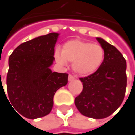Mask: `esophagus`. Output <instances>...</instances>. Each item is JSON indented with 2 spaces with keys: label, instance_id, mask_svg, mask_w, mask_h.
Masks as SVG:
<instances>
[{
  "label": "esophagus",
  "instance_id": "34e87169",
  "mask_svg": "<svg viewBox=\"0 0 135 135\" xmlns=\"http://www.w3.org/2000/svg\"><path fill=\"white\" fill-rule=\"evenodd\" d=\"M68 79H69V81H73V80L75 79V77L73 75L69 74V77H68Z\"/></svg>",
  "mask_w": 135,
  "mask_h": 135
}]
</instances>
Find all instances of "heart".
<instances>
[{
    "instance_id": "obj_1",
    "label": "heart",
    "mask_w": 135,
    "mask_h": 135,
    "mask_svg": "<svg viewBox=\"0 0 135 135\" xmlns=\"http://www.w3.org/2000/svg\"><path fill=\"white\" fill-rule=\"evenodd\" d=\"M105 51L99 44L74 40L63 45L61 53L55 52L56 60L60 64L66 61L73 62V68L76 73L87 75L95 73L102 66Z\"/></svg>"
}]
</instances>
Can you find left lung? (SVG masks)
Segmentation results:
<instances>
[{"label":"left lung","instance_id":"left-lung-1","mask_svg":"<svg viewBox=\"0 0 135 135\" xmlns=\"http://www.w3.org/2000/svg\"><path fill=\"white\" fill-rule=\"evenodd\" d=\"M105 51L103 62L91 75L79 78L82 92L75 105L82 115L101 119L114 113L122 105L126 91V60L114 46L97 38Z\"/></svg>","mask_w":135,"mask_h":135}]
</instances>
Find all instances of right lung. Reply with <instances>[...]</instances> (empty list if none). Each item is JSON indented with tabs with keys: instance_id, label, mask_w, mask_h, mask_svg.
<instances>
[{
	"instance_id": "1",
	"label": "right lung",
	"mask_w": 135,
	"mask_h": 135,
	"mask_svg": "<svg viewBox=\"0 0 135 135\" xmlns=\"http://www.w3.org/2000/svg\"><path fill=\"white\" fill-rule=\"evenodd\" d=\"M58 36L50 33L23 43L9 57L7 99L15 111L27 118L48 115L56 91L68 83L67 73H52L50 69L55 60Z\"/></svg>"
}]
</instances>
